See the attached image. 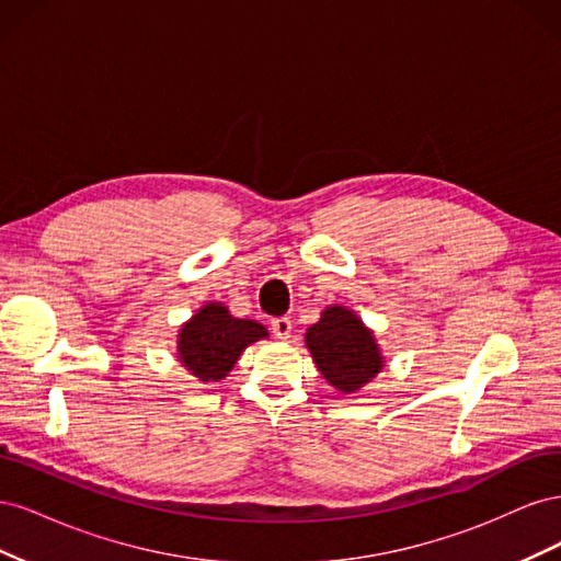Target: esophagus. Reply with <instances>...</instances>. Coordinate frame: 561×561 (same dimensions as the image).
I'll return each mask as SVG.
<instances>
[{
    "label": "esophagus",
    "instance_id": "34e87169",
    "mask_svg": "<svg viewBox=\"0 0 561 561\" xmlns=\"http://www.w3.org/2000/svg\"><path fill=\"white\" fill-rule=\"evenodd\" d=\"M271 330H274V334H276L278 339H287V336L293 334V320L285 318V316L274 318V320H271Z\"/></svg>",
    "mask_w": 561,
    "mask_h": 561
}]
</instances>
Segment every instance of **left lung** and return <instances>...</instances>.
Here are the masks:
<instances>
[{
	"label": "left lung",
	"instance_id": "obj_1",
	"mask_svg": "<svg viewBox=\"0 0 561 561\" xmlns=\"http://www.w3.org/2000/svg\"><path fill=\"white\" fill-rule=\"evenodd\" d=\"M304 342L322 379L344 396L358 393L386 365L375 330L344 304H330Z\"/></svg>",
	"mask_w": 561,
	"mask_h": 561
}]
</instances>
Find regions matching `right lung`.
I'll return each mask as SVG.
<instances>
[{
	"instance_id": "right-lung-1",
	"label": "right lung",
	"mask_w": 561,
	"mask_h": 561,
	"mask_svg": "<svg viewBox=\"0 0 561 561\" xmlns=\"http://www.w3.org/2000/svg\"><path fill=\"white\" fill-rule=\"evenodd\" d=\"M260 339H268L262 322L231 316L222 301H206L190 320L182 322L178 360L201 383L222 381L243 351Z\"/></svg>"
}]
</instances>
